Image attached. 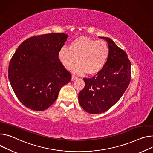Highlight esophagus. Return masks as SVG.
<instances>
[{
	"label": "esophagus",
	"mask_w": 153,
	"mask_h": 153,
	"mask_svg": "<svg viewBox=\"0 0 153 153\" xmlns=\"http://www.w3.org/2000/svg\"><path fill=\"white\" fill-rule=\"evenodd\" d=\"M77 79V76H74V75H72V77H71V80H76V79Z\"/></svg>",
	"instance_id": "esophagus-1"
}]
</instances>
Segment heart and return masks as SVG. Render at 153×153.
Listing matches in <instances>:
<instances>
[{"instance_id":"b5f03b06","label":"heart","mask_w":153,"mask_h":153,"mask_svg":"<svg viewBox=\"0 0 153 153\" xmlns=\"http://www.w3.org/2000/svg\"><path fill=\"white\" fill-rule=\"evenodd\" d=\"M69 49L62 48L58 53L60 63L66 69L73 68L78 74L95 75L102 71L108 60L110 49L104 40H96L85 36L74 38L69 44Z\"/></svg>"}]
</instances>
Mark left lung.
I'll return each mask as SVG.
<instances>
[{
  "mask_svg": "<svg viewBox=\"0 0 153 153\" xmlns=\"http://www.w3.org/2000/svg\"><path fill=\"white\" fill-rule=\"evenodd\" d=\"M103 38L110 49L106 65L92 78H84L85 87L79 93L80 106L91 114L105 112L115 104L131 79V65L126 52L111 39Z\"/></svg>",
  "mask_w": 153,
  "mask_h": 153,
  "instance_id": "obj_1",
  "label": "left lung"
}]
</instances>
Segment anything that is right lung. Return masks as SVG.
Returning a JSON list of instances; mask_svg holds the SVG:
<instances>
[{"mask_svg": "<svg viewBox=\"0 0 153 153\" xmlns=\"http://www.w3.org/2000/svg\"><path fill=\"white\" fill-rule=\"evenodd\" d=\"M68 35L51 33L32 36L19 45L10 60L8 76L13 90L26 107L49 108L71 74L60 63L59 51Z\"/></svg>", "mask_w": 153, "mask_h": 153, "instance_id": "right-lung-1", "label": "right lung"}]
</instances>
